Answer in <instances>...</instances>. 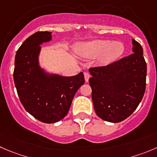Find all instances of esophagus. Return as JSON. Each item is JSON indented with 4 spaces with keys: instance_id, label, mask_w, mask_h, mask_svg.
<instances>
[{
    "instance_id": "1",
    "label": "esophagus",
    "mask_w": 157,
    "mask_h": 157,
    "mask_svg": "<svg viewBox=\"0 0 157 157\" xmlns=\"http://www.w3.org/2000/svg\"><path fill=\"white\" fill-rule=\"evenodd\" d=\"M90 77V75L88 73H84V79H85V81L86 82H88V80H89V78Z\"/></svg>"
}]
</instances>
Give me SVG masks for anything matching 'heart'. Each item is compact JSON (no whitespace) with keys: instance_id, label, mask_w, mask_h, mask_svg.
<instances>
[{"instance_id":"b5f03b06","label":"heart","mask_w":157,"mask_h":157,"mask_svg":"<svg viewBox=\"0 0 157 157\" xmlns=\"http://www.w3.org/2000/svg\"><path fill=\"white\" fill-rule=\"evenodd\" d=\"M125 46L121 41L109 40H97L84 42L76 48L77 55L83 58H94L97 57V63L107 65L113 63L124 54Z\"/></svg>"}]
</instances>
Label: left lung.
<instances>
[{
  "mask_svg": "<svg viewBox=\"0 0 157 157\" xmlns=\"http://www.w3.org/2000/svg\"><path fill=\"white\" fill-rule=\"evenodd\" d=\"M132 43L131 55L106 67L89 70L94 109L103 121H124L136 109L144 95L147 63L141 45L134 39Z\"/></svg>",
  "mask_w": 157,
  "mask_h": 157,
  "instance_id": "8db88e82",
  "label": "left lung"
}]
</instances>
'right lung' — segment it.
<instances>
[{
	"instance_id": "add662e5",
	"label": "right lung",
	"mask_w": 157,
	"mask_h": 157,
	"mask_svg": "<svg viewBox=\"0 0 157 157\" xmlns=\"http://www.w3.org/2000/svg\"><path fill=\"white\" fill-rule=\"evenodd\" d=\"M52 40V32H36L17 51L13 80L21 103L38 121L53 124L67 114L77 90L84 83L83 73L63 77L50 73L39 61L40 45Z\"/></svg>"
}]
</instances>
